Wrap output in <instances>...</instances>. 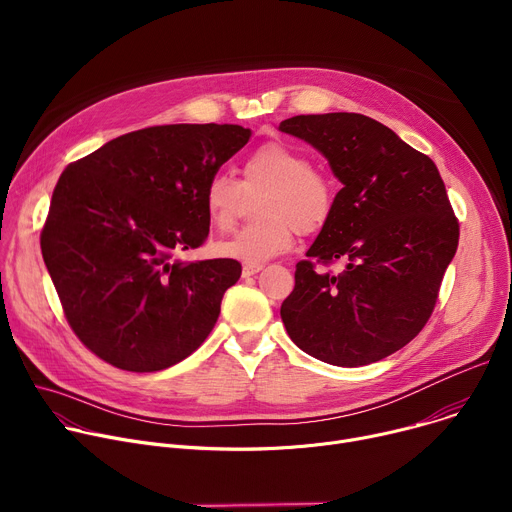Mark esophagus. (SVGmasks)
I'll return each instance as SVG.
<instances>
[{"instance_id":"1","label":"esophagus","mask_w":512,"mask_h":512,"mask_svg":"<svg viewBox=\"0 0 512 512\" xmlns=\"http://www.w3.org/2000/svg\"><path fill=\"white\" fill-rule=\"evenodd\" d=\"M263 269V265H245L243 267V277H251L255 273H259Z\"/></svg>"}]
</instances>
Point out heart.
<instances>
[{
    "label": "heart",
    "mask_w": 512,
    "mask_h": 512,
    "mask_svg": "<svg viewBox=\"0 0 512 512\" xmlns=\"http://www.w3.org/2000/svg\"><path fill=\"white\" fill-rule=\"evenodd\" d=\"M243 180L231 174H212L202 188V208L208 225L231 231L243 214L247 196L265 194L257 206L261 223L216 243L214 251L245 265L287 253L300 235H316L336 212L338 190L334 180L316 170L308 154L285 141H265L243 162Z\"/></svg>",
    "instance_id": "heart-1"
}]
</instances>
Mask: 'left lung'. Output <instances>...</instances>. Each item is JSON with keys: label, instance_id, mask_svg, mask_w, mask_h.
I'll list each match as a JSON object with an SVG mask.
<instances>
[{"label": "left lung", "instance_id": "obj_1", "mask_svg": "<svg viewBox=\"0 0 512 512\" xmlns=\"http://www.w3.org/2000/svg\"><path fill=\"white\" fill-rule=\"evenodd\" d=\"M279 129L320 150L336 178V212L296 265L281 304L289 338L336 367L377 362L427 324L460 225L435 164L360 113L296 115ZM336 260L340 274L322 272Z\"/></svg>", "mask_w": 512, "mask_h": 512}]
</instances>
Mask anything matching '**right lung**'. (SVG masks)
Masks as SVG:
<instances>
[{"label": "right lung", "instance_id": "obj_1", "mask_svg": "<svg viewBox=\"0 0 512 512\" xmlns=\"http://www.w3.org/2000/svg\"><path fill=\"white\" fill-rule=\"evenodd\" d=\"M249 137L229 123L154 125L60 174L40 247L68 326L95 356L154 373L206 340L241 263L176 257L204 245L202 188Z\"/></svg>", "mask_w": 512, "mask_h": 512}]
</instances>
